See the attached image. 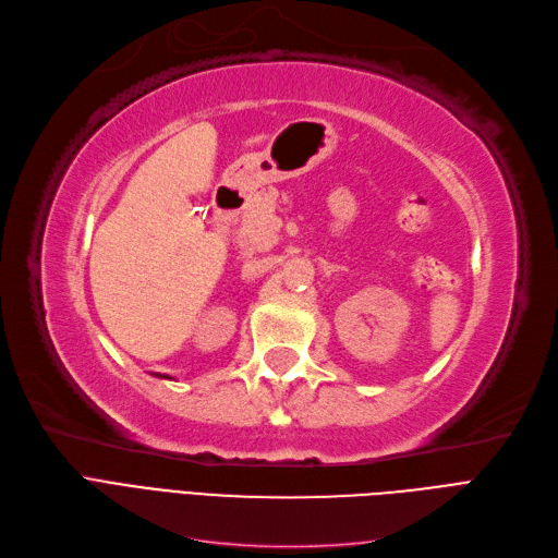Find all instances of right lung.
<instances>
[{
    "label": "right lung",
    "mask_w": 558,
    "mask_h": 558,
    "mask_svg": "<svg viewBox=\"0 0 558 558\" xmlns=\"http://www.w3.org/2000/svg\"><path fill=\"white\" fill-rule=\"evenodd\" d=\"M163 378H168V376H163Z\"/></svg>",
    "instance_id": "obj_1"
}]
</instances>
